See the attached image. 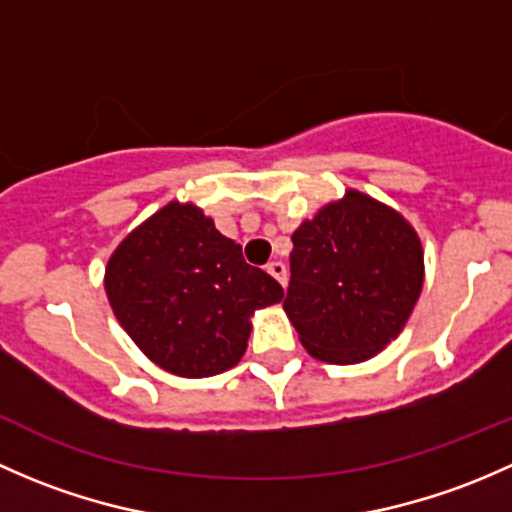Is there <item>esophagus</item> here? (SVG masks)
Segmentation results:
<instances>
[{
	"label": "esophagus",
	"mask_w": 512,
	"mask_h": 512,
	"mask_svg": "<svg viewBox=\"0 0 512 512\" xmlns=\"http://www.w3.org/2000/svg\"><path fill=\"white\" fill-rule=\"evenodd\" d=\"M266 271L271 273V276L276 278V281L281 283V286H286V263L271 261V263H266Z\"/></svg>",
	"instance_id": "34e87169"
}]
</instances>
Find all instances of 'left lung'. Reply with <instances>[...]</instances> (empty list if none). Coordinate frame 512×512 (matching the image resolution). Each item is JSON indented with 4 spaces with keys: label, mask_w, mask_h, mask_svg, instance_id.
<instances>
[{
    "label": "left lung",
    "mask_w": 512,
    "mask_h": 512,
    "mask_svg": "<svg viewBox=\"0 0 512 512\" xmlns=\"http://www.w3.org/2000/svg\"><path fill=\"white\" fill-rule=\"evenodd\" d=\"M291 239L283 310L315 360L357 365L397 340L424 286L421 239L397 209L347 189Z\"/></svg>",
    "instance_id": "1"
}]
</instances>
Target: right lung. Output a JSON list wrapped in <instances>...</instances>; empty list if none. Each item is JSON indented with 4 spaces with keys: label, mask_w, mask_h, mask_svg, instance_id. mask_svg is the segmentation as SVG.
Returning a JSON list of instances; mask_svg holds the SVG:
<instances>
[{
    "label": "right lung",
    "mask_w": 512,
    "mask_h": 512,
    "mask_svg": "<svg viewBox=\"0 0 512 512\" xmlns=\"http://www.w3.org/2000/svg\"><path fill=\"white\" fill-rule=\"evenodd\" d=\"M103 286L142 355L189 379L239 365L254 313L283 298V288L249 266L212 217L177 199L120 241Z\"/></svg>",
    "instance_id": "add662e5"
}]
</instances>
